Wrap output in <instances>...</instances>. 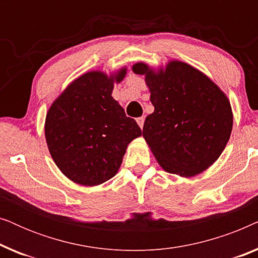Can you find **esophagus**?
<instances>
[{
    "instance_id": "34e87169",
    "label": "esophagus",
    "mask_w": 258,
    "mask_h": 258,
    "mask_svg": "<svg viewBox=\"0 0 258 258\" xmlns=\"http://www.w3.org/2000/svg\"><path fill=\"white\" fill-rule=\"evenodd\" d=\"M136 122H137V124L140 125V128L142 129L143 128V124H144V117H139L136 119Z\"/></svg>"
}]
</instances>
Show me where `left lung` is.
<instances>
[{
	"label": "left lung",
	"mask_w": 258,
	"mask_h": 258,
	"mask_svg": "<svg viewBox=\"0 0 258 258\" xmlns=\"http://www.w3.org/2000/svg\"><path fill=\"white\" fill-rule=\"evenodd\" d=\"M146 76L155 110L148 115L143 137L162 168L191 177L210 167L227 146L232 129L231 105L209 77L184 62L171 61L154 72L136 63Z\"/></svg>",
	"instance_id": "obj_1"
}]
</instances>
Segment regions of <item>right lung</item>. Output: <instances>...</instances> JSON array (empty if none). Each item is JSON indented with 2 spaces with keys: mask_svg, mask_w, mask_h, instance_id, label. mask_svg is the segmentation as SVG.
I'll return each instance as SVG.
<instances>
[{
  "mask_svg": "<svg viewBox=\"0 0 258 258\" xmlns=\"http://www.w3.org/2000/svg\"><path fill=\"white\" fill-rule=\"evenodd\" d=\"M126 69L107 76L84 74L59 95L45 117V140L52 160L73 182L98 185L114 177L128 144L142 135L134 118L111 96Z\"/></svg>",
  "mask_w": 258,
  "mask_h": 258,
  "instance_id": "right-lung-1",
  "label": "right lung"
}]
</instances>
